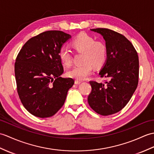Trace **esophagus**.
<instances>
[{
    "label": "esophagus",
    "mask_w": 154,
    "mask_h": 154,
    "mask_svg": "<svg viewBox=\"0 0 154 154\" xmlns=\"http://www.w3.org/2000/svg\"><path fill=\"white\" fill-rule=\"evenodd\" d=\"M75 83L76 85L81 84V81H79V80H75Z\"/></svg>",
    "instance_id": "esophagus-1"
}]
</instances>
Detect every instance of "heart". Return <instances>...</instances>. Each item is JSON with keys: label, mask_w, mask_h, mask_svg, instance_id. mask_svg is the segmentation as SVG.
I'll return each instance as SVG.
<instances>
[{"label": "heart", "mask_w": 154, "mask_h": 154, "mask_svg": "<svg viewBox=\"0 0 154 154\" xmlns=\"http://www.w3.org/2000/svg\"><path fill=\"white\" fill-rule=\"evenodd\" d=\"M72 46L77 52H83L80 65L74 66L67 75L77 80H83L90 75L93 67L100 68L103 66L108 57V48L104 42L96 41L94 37L86 33H81L72 41ZM59 57L66 66L72 63L73 53L66 46L59 51Z\"/></svg>", "instance_id": "b5f03b06"}]
</instances>
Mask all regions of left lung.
<instances>
[{
    "mask_svg": "<svg viewBox=\"0 0 154 154\" xmlns=\"http://www.w3.org/2000/svg\"><path fill=\"white\" fill-rule=\"evenodd\" d=\"M91 31L101 34L106 41L108 57L99 75L108 81H105L104 84L89 81L92 90L88 103L95 112L107 116L122 109L137 89L138 56L134 46L124 35L106 28Z\"/></svg>",
    "mask_w": 154,
    "mask_h": 154,
    "instance_id": "8db88e82",
    "label": "left lung"
}]
</instances>
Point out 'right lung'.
I'll return each instance as SVG.
<instances>
[{"label":"right lung","mask_w":154,"mask_h":154,"mask_svg":"<svg viewBox=\"0 0 154 154\" xmlns=\"http://www.w3.org/2000/svg\"><path fill=\"white\" fill-rule=\"evenodd\" d=\"M71 37L62 31H47L31 38L17 54L14 71L17 91L24 108L38 117L53 116L65 102L75 81L62 78L59 51Z\"/></svg>","instance_id":"1"}]
</instances>
